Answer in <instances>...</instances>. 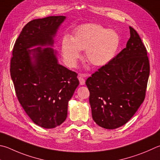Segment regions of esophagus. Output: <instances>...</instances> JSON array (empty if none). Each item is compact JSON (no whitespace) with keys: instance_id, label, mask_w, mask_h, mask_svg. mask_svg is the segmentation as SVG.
<instances>
[{"instance_id":"esophagus-1","label":"esophagus","mask_w":160,"mask_h":160,"mask_svg":"<svg viewBox=\"0 0 160 160\" xmlns=\"http://www.w3.org/2000/svg\"><path fill=\"white\" fill-rule=\"evenodd\" d=\"M84 76H85V75H83V74L78 75V80H79L80 84L81 85H85V78H84Z\"/></svg>"}]
</instances>
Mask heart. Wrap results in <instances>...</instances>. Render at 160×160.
<instances>
[{
    "instance_id": "b5f03b06",
    "label": "heart",
    "mask_w": 160,
    "mask_h": 160,
    "mask_svg": "<svg viewBox=\"0 0 160 160\" xmlns=\"http://www.w3.org/2000/svg\"><path fill=\"white\" fill-rule=\"evenodd\" d=\"M120 45L115 31L97 24H85L77 27L71 37L66 36L62 41V54L69 66H75L80 50H85V59L90 64L100 67L110 62Z\"/></svg>"
}]
</instances>
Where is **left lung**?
I'll return each mask as SVG.
<instances>
[{"instance_id": "1", "label": "left lung", "mask_w": 160, "mask_h": 160, "mask_svg": "<svg viewBox=\"0 0 160 160\" xmlns=\"http://www.w3.org/2000/svg\"><path fill=\"white\" fill-rule=\"evenodd\" d=\"M130 38L124 48L86 80L94 121L108 129L125 124L146 97L150 63L146 48L129 27Z\"/></svg>"}]
</instances>
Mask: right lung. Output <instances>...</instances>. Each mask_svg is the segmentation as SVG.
<instances>
[{
	"instance_id": "obj_1",
	"label": "right lung",
	"mask_w": 160,
	"mask_h": 160,
	"mask_svg": "<svg viewBox=\"0 0 160 160\" xmlns=\"http://www.w3.org/2000/svg\"><path fill=\"white\" fill-rule=\"evenodd\" d=\"M65 19V16H50L27 23L14 43L10 60L17 99L32 121L45 129L54 128L65 121L68 101L79 80L76 72L57 63L52 48H29L53 44V37Z\"/></svg>"
}]
</instances>
